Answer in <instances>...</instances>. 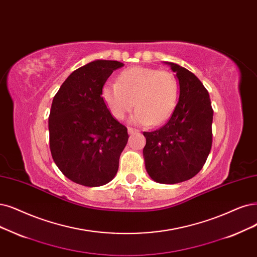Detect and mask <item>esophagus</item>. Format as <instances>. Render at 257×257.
I'll return each mask as SVG.
<instances>
[{
  "instance_id": "esophagus-1",
  "label": "esophagus",
  "mask_w": 257,
  "mask_h": 257,
  "mask_svg": "<svg viewBox=\"0 0 257 257\" xmlns=\"http://www.w3.org/2000/svg\"><path fill=\"white\" fill-rule=\"evenodd\" d=\"M137 132H139V130L136 129V128H132V127L128 128V134L129 135H135V134H137Z\"/></svg>"
}]
</instances>
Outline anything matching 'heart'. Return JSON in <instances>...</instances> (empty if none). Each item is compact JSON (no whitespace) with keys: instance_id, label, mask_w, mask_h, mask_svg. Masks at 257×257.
Segmentation results:
<instances>
[{"instance_id":"1","label":"heart","mask_w":257,"mask_h":257,"mask_svg":"<svg viewBox=\"0 0 257 257\" xmlns=\"http://www.w3.org/2000/svg\"><path fill=\"white\" fill-rule=\"evenodd\" d=\"M101 99L111 115L122 119L137 108L131 121L157 126L165 121L176 108L179 96V80L169 71L146 66L123 70L116 82H106L101 88Z\"/></svg>"}]
</instances>
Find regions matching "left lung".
<instances>
[{
  "mask_svg": "<svg viewBox=\"0 0 257 257\" xmlns=\"http://www.w3.org/2000/svg\"><path fill=\"white\" fill-rule=\"evenodd\" d=\"M180 84L177 106L168 121L156 131L144 132L145 167L154 181L176 184L202 169L213 142V108L210 95L196 76L173 62Z\"/></svg>",
  "mask_w": 257,
  "mask_h": 257,
  "instance_id": "1",
  "label": "left lung"
}]
</instances>
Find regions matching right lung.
Wrapping results in <instances>:
<instances>
[{"instance_id": "1", "label": "right lung", "mask_w": 257, "mask_h": 257, "mask_svg": "<svg viewBox=\"0 0 257 257\" xmlns=\"http://www.w3.org/2000/svg\"><path fill=\"white\" fill-rule=\"evenodd\" d=\"M123 63L95 60L75 70L54 96L49 117L54 162L71 181L84 186L109 183L128 142L127 128L101 99V88Z\"/></svg>"}]
</instances>
